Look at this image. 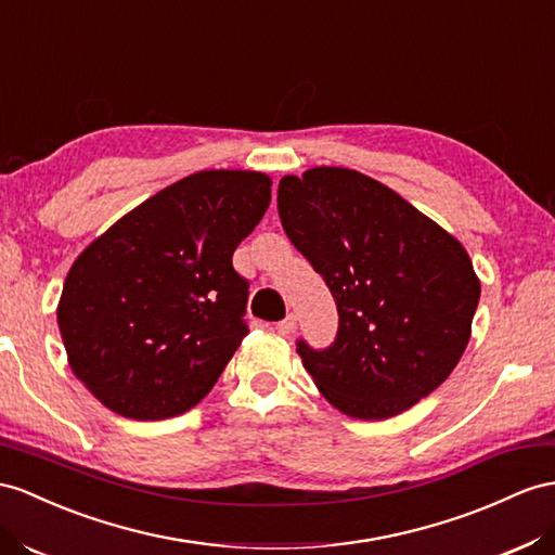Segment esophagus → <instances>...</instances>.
<instances>
[{
  "mask_svg": "<svg viewBox=\"0 0 555 555\" xmlns=\"http://www.w3.org/2000/svg\"><path fill=\"white\" fill-rule=\"evenodd\" d=\"M295 328H297V319H295V314H288L286 319L276 323V333H279V335H283V337H291V335L295 333Z\"/></svg>",
  "mask_w": 555,
  "mask_h": 555,
  "instance_id": "esophagus-1",
  "label": "esophagus"
}]
</instances>
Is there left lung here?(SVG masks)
I'll return each mask as SVG.
<instances>
[{"label":"left lung","instance_id":"left-lung-1","mask_svg":"<svg viewBox=\"0 0 555 555\" xmlns=\"http://www.w3.org/2000/svg\"><path fill=\"white\" fill-rule=\"evenodd\" d=\"M279 218L337 305L331 347L297 343L328 403L387 420L443 385L480 297L460 241L387 184L337 166L281 178Z\"/></svg>","mask_w":555,"mask_h":555}]
</instances>
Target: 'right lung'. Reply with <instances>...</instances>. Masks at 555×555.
<instances>
[{
	"label": "right lung",
	"mask_w": 555,
	"mask_h": 555,
	"mask_svg": "<svg viewBox=\"0 0 555 555\" xmlns=\"http://www.w3.org/2000/svg\"><path fill=\"white\" fill-rule=\"evenodd\" d=\"M272 202L255 170H198L156 192L75 260L59 302L73 373L112 413L156 422L212 389L248 325L232 255Z\"/></svg>",
	"instance_id": "1"
}]
</instances>
